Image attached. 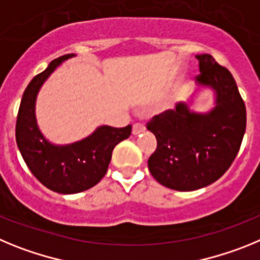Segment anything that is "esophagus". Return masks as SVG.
Here are the masks:
<instances>
[{"label": "esophagus", "instance_id": "obj_1", "mask_svg": "<svg viewBox=\"0 0 260 260\" xmlns=\"http://www.w3.org/2000/svg\"><path fill=\"white\" fill-rule=\"evenodd\" d=\"M145 131V125L142 124V123H136V124H133L132 127V133L133 135H140V133H142Z\"/></svg>", "mask_w": 260, "mask_h": 260}]
</instances>
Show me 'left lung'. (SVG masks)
I'll use <instances>...</instances> for the list:
<instances>
[{
  "mask_svg": "<svg viewBox=\"0 0 260 260\" xmlns=\"http://www.w3.org/2000/svg\"><path fill=\"white\" fill-rule=\"evenodd\" d=\"M196 80L215 92V106L205 114L180 102L147 123L156 149L147 160L154 179L170 189L191 191L220 179L235 160L246 129V107L232 74L210 54L196 55Z\"/></svg>",
  "mask_w": 260,
  "mask_h": 260,
  "instance_id": "1",
  "label": "left lung"
}]
</instances>
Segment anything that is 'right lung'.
Listing matches in <instances>:
<instances>
[{
	"instance_id": "1",
	"label": "right lung",
	"mask_w": 260,
	"mask_h": 260,
	"mask_svg": "<svg viewBox=\"0 0 260 260\" xmlns=\"http://www.w3.org/2000/svg\"><path fill=\"white\" fill-rule=\"evenodd\" d=\"M74 54L51 60L45 71L36 75L23 93L16 118V144L34 176L53 191L74 194L101 181L109 168L114 147L128 139L132 127L101 125L85 139L69 145L49 142L39 129L35 105L40 88L50 74Z\"/></svg>"
}]
</instances>
